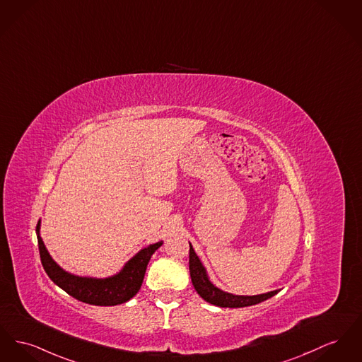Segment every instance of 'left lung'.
Returning <instances> with one entry per match:
<instances>
[{"label":"left lung","mask_w":362,"mask_h":362,"mask_svg":"<svg viewBox=\"0 0 362 362\" xmlns=\"http://www.w3.org/2000/svg\"><path fill=\"white\" fill-rule=\"evenodd\" d=\"M190 259H189V268H190V276H192V286L198 296L204 300L220 306V308H245L257 305L262 300H267L268 298L276 296L280 290L268 291L258 296H236L233 293H227L221 288H218L216 284H213L211 277L208 275L206 268L204 267L201 258L197 255L195 250L192 249L190 243Z\"/></svg>","instance_id":"8db88e82"}]
</instances>
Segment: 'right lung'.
Segmentation results:
<instances>
[{
    "label": "right lung",
    "mask_w": 362,
    "mask_h": 362,
    "mask_svg": "<svg viewBox=\"0 0 362 362\" xmlns=\"http://www.w3.org/2000/svg\"><path fill=\"white\" fill-rule=\"evenodd\" d=\"M37 238L41 262L47 276L71 297L95 306H115L134 297L142 286L151 255L163 245V240H158L141 249L115 275L107 277L81 276L65 271L47 252L41 238V218L37 224Z\"/></svg>",
    "instance_id": "right-lung-1"
}]
</instances>
